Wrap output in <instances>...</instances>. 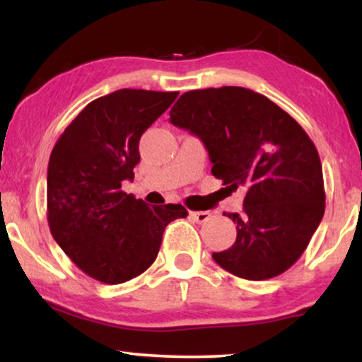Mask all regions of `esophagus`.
<instances>
[{"mask_svg": "<svg viewBox=\"0 0 362 362\" xmlns=\"http://www.w3.org/2000/svg\"><path fill=\"white\" fill-rule=\"evenodd\" d=\"M189 216L194 219L197 224H204L206 221H209L211 214L207 211H197V212H189Z\"/></svg>", "mask_w": 362, "mask_h": 362, "instance_id": "obj_1", "label": "esophagus"}]
</instances>
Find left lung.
Masks as SVG:
<instances>
[{
    "label": "left lung",
    "instance_id": "8db88e82",
    "mask_svg": "<svg viewBox=\"0 0 362 362\" xmlns=\"http://www.w3.org/2000/svg\"><path fill=\"white\" fill-rule=\"evenodd\" d=\"M170 122L199 138L211 173L229 192L244 187L234 245L212 259L229 274L267 280L288 270L325 214L323 170L315 143L288 113L244 87L182 93Z\"/></svg>",
    "mask_w": 362,
    "mask_h": 362
}]
</instances>
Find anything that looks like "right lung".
I'll list each match as a JSON object with an SVG mask.
<instances>
[{"label":"right lung","instance_id":"1","mask_svg":"<svg viewBox=\"0 0 362 362\" xmlns=\"http://www.w3.org/2000/svg\"><path fill=\"white\" fill-rule=\"evenodd\" d=\"M177 92L120 88L88 103L59 138L47 166V222L74 264L103 284L143 274L181 204L150 207L122 191L140 161V138Z\"/></svg>","mask_w":362,"mask_h":362}]
</instances>
